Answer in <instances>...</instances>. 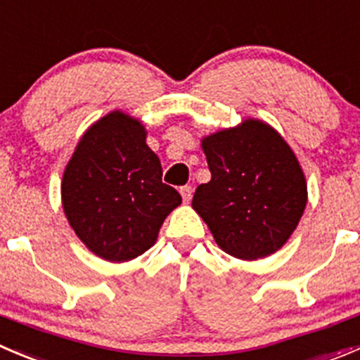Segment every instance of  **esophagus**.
<instances>
[{
  "label": "esophagus",
  "mask_w": 360,
  "mask_h": 360,
  "mask_svg": "<svg viewBox=\"0 0 360 360\" xmlns=\"http://www.w3.org/2000/svg\"><path fill=\"white\" fill-rule=\"evenodd\" d=\"M181 197H183L184 202H190L191 200V193H193V190H191V186H181Z\"/></svg>",
  "instance_id": "obj_1"
}]
</instances>
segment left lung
Returning <instances> with one entry per match:
<instances>
[{"label": "left lung", "mask_w": 360, "mask_h": 360, "mask_svg": "<svg viewBox=\"0 0 360 360\" xmlns=\"http://www.w3.org/2000/svg\"><path fill=\"white\" fill-rule=\"evenodd\" d=\"M211 181L193 205L216 244L240 260L280 250L297 226L308 186L290 146L269 124L246 120L202 139Z\"/></svg>", "instance_id": "obj_1"}]
</instances>
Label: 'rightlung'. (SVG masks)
Segmentation results:
<instances>
[{
    "label": "right lung",
    "mask_w": 360,
    "mask_h": 360,
    "mask_svg": "<svg viewBox=\"0 0 360 360\" xmlns=\"http://www.w3.org/2000/svg\"><path fill=\"white\" fill-rule=\"evenodd\" d=\"M162 174L141 121L121 110L107 114L87 128L63 174L61 200L70 226L103 260L139 257L181 204Z\"/></svg>",
    "instance_id": "add662e5"
}]
</instances>
